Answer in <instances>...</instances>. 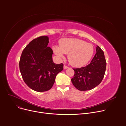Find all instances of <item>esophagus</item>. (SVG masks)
I'll return each mask as SVG.
<instances>
[{"instance_id": "34e87169", "label": "esophagus", "mask_w": 126, "mask_h": 126, "mask_svg": "<svg viewBox=\"0 0 126 126\" xmlns=\"http://www.w3.org/2000/svg\"><path fill=\"white\" fill-rule=\"evenodd\" d=\"M67 68H68V67L66 66V65H64V69H67Z\"/></svg>"}]
</instances>
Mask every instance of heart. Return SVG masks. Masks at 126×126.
<instances>
[{
  "mask_svg": "<svg viewBox=\"0 0 126 126\" xmlns=\"http://www.w3.org/2000/svg\"><path fill=\"white\" fill-rule=\"evenodd\" d=\"M53 50L60 59L64 58V54H68V61L75 67H81L87 64L92 58L94 53L92 44L74 38L61 40L59 47L55 46Z\"/></svg>",
  "mask_w": 126,
  "mask_h": 126,
  "instance_id": "1",
  "label": "heart"
}]
</instances>
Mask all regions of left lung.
I'll return each instance as SVG.
<instances>
[{
	"label": "left lung",
	"instance_id": "8db88e82",
	"mask_svg": "<svg viewBox=\"0 0 126 126\" xmlns=\"http://www.w3.org/2000/svg\"><path fill=\"white\" fill-rule=\"evenodd\" d=\"M96 52L89 64L73 69L75 74L71 81L79 90L92 89L97 86L104 78L107 65L104 53L98 46L96 48Z\"/></svg>",
	"mask_w": 126,
	"mask_h": 126
}]
</instances>
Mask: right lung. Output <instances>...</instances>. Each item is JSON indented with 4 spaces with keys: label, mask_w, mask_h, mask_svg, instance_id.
<instances>
[{
    "label": "right lung",
    "mask_w": 126,
    "mask_h": 126,
    "mask_svg": "<svg viewBox=\"0 0 126 126\" xmlns=\"http://www.w3.org/2000/svg\"><path fill=\"white\" fill-rule=\"evenodd\" d=\"M49 37L41 36L32 41L22 52L19 69L26 84L32 89L43 92L50 90L55 78L63 70V64H55L53 52L48 47Z\"/></svg>",
    "instance_id": "right-lung-1"
}]
</instances>
